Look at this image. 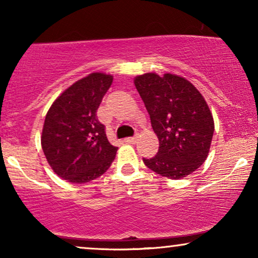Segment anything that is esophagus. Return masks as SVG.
Returning <instances> with one entry per match:
<instances>
[{
	"label": "esophagus",
	"instance_id": "esophagus-1",
	"mask_svg": "<svg viewBox=\"0 0 258 258\" xmlns=\"http://www.w3.org/2000/svg\"><path fill=\"white\" fill-rule=\"evenodd\" d=\"M124 142L130 144L136 143V137H126V139H124Z\"/></svg>",
	"mask_w": 258,
	"mask_h": 258
}]
</instances>
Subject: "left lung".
Masks as SVG:
<instances>
[{
	"label": "left lung",
	"mask_w": 258,
	"mask_h": 258,
	"mask_svg": "<svg viewBox=\"0 0 258 258\" xmlns=\"http://www.w3.org/2000/svg\"><path fill=\"white\" fill-rule=\"evenodd\" d=\"M134 83L150 115L160 148L144 164L156 174L181 179L207 160L215 123L203 95L184 77L147 73Z\"/></svg>",
	"instance_id": "left-lung-1"
}]
</instances>
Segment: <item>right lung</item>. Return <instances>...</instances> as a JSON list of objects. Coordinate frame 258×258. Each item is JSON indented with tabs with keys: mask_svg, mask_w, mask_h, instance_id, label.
Returning a JSON list of instances; mask_svg holds the SVG:
<instances>
[{
	"mask_svg": "<svg viewBox=\"0 0 258 258\" xmlns=\"http://www.w3.org/2000/svg\"><path fill=\"white\" fill-rule=\"evenodd\" d=\"M112 75L91 73L63 91L45 115L41 146L49 165L67 182L83 184L110 167L118 148L110 144L96 111Z\"/></svg>",
	"mask_w": 258,
	"mask_h": 258,
	"instance_id": "right-lung-1",
	"label": "right lung"
}]
</instances>
